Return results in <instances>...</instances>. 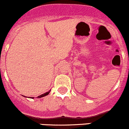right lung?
I'll use <instances>...</instances> for the list:
<instances>
[{"label":"right lung","instance_id":"1","mask_svg":"<svg viewBox=\"0 0 129 129\" xmlns=\"http://www.w3.org/2000/svg\"><path fill=\"white\" fill-rule=\"evenodd\" d=\"M50 91H49L48 92H46V93H44V94H41V95H40V96H38L37 98H40L44 97V96H47V95H48V94H49V93H50ZM31 98H34V97H31Z\"/></svg>","mask_w":129,"mask_h":129}]
</instances>
